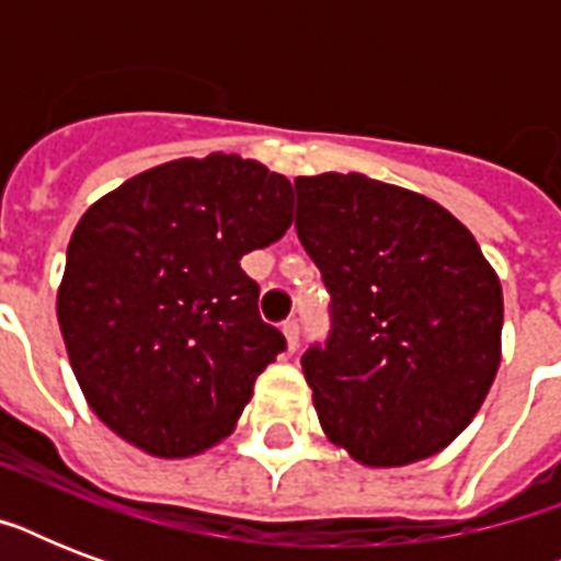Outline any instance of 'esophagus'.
Masks as SVG:
<instances>
[{"label": "esophagus", "instance_id": "obj_1", "mask_svg": "<svg viewBox=\"0 0 561 561\" xmlns=\"http://www.w3.org/2000/svg\"><path fill=\"white\" fill-rule=\"evenodd\" d=\"M282 332H285V337H288V350L290 352L297 350V343H299V320H285V325H282Z\"/></svg>", "mask_w": 561, "mask_h": 561}]
</instances>
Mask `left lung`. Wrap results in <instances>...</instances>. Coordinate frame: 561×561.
<instances>
[{
    "mask_svg": "<svg viewBox=\"0 0 561 561\" xmlns=\"http://www.w3.org/2000/svg\"><path fill=\"white\" fill-rule=\"evenodd\" d=\"M297 236L329 290L302 373L329 439L364 466L443 451L501 364L504 294L451 211L364 174L297 178Z\"/></svg>",
    "mask_w": 561,
    "mask_h": 561,
    "instance_id": "8db88e82",
    "label": "left lung"
}]
</instances>
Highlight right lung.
<instances>
[{"mask_svg": "<svg viewBox=\"0 0 561 561\" xmlns=\"http://www.w3.org/2000/svg\"><path fill=\"white\" fill-rule=\"evenodd\" d=\"M294 220V188L209 153L136 174L87 209L66 250L57 323L95 416L157 457L232 431L285 334L241 271Z\"/></svg>", "mask_w": 561, "mask_h": 561, "instance_id": "right-lung-1", "label": "right lung"}]
</instances>
